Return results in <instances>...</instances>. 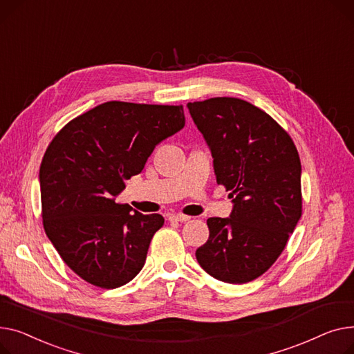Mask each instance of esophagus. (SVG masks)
Masks as SVG:
<instances>
[{"mask_svg":"<svg viewBox=\"0 0 354 354\" xmlns=\"http://www.w3.org/2000/svg\"><path fill=\"white\" fill-rule=\"evenodd\" d=\"M169 220L170 221H176V223H185V221L190 220V217L189 216H184V214H171L169 217Z\"/></svg>","mask_w":354,"mask_h":354,"instance_id":"esophagus-1","label":"esophagus"}]
</instances>
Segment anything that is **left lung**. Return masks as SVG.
I'll list each match as a JSON object with an SVG mask.
<instances>
[{"mask_svg":"<svg viewBox=\"0 0 354 354\" xmlns=\"http://www.w3.org/2000/svg\"><path fill=\"white\" fill-rule=\"evenodd\" d=\"M213 156L217 184L233 212L207 220L210 236L196 257L217 280L248 283L273 266L301 217V164L296 145L253 104L216 97L187 104Z\"/></svg>","mask_w":354,"mask_h":354,"instance_id":"1","label":"left lung"}]
</instances>
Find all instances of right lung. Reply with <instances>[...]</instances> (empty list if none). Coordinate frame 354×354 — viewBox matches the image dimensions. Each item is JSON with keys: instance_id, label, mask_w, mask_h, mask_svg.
<instances>
[{"instance_id": "obj_1", "label": "right lung", "mask_w": 354, "mask_h": 354, "mask_svg": "<svg viewBox=\"0 0 354 354\" xmlns=\"http://www.w3.org/2000/svg\"><path fill=\"white\" fill-rule=\"evenodd\" d=\"M184 124L183 106L109 101L71 120L50 142L39 167L44 230L82 280L117 288L140 273L164 218L114 197Z\"/></svg>"}]
</instances>
